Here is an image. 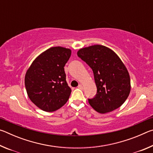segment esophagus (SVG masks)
Segmentation results:
<instances>
[{
    "instance_id": "1",
    "label": "esophagus",
    "mask_w": 153,
    "mask_h": 153,
    "mask_svg": "<svg viewBox=\"0 0 153 153\" xmlns=\"http://www.w3.org/2000/svg\"><path fill=\"white\" fill-rule=\"evenodd\" d=\"M78 88H80V89H82L83 88V86L82 84H79L78 86Z\"/></svg>"
}]
</instances>
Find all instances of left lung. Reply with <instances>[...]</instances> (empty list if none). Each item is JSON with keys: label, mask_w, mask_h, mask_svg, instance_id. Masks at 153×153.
<instances>
[{"label": "left lung", "mask_w": 153, "mask_h": 153, "mask_svg": "<svg viewBox=\"0 0 153 153\" xmlns=\"http://www.w3.org/2000/svg\"><path fill=\"white\" fill-rule=\"evenodd\" d=\"M77 54L94 74L97 93L88 99L91 107L102 114L121 107L128 97L131 85L128 69L117 54L99 45L79 49Z\"/></svg>", "instance_id": "obj_1"}]
</instances>
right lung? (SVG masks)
<instances>
[{"mask_svg": "<svg viewBox=\"0 0 153 153\" xmlns=\"http://www.w3.org/2000/svg\"><path fill=\"white\" fill-rule=\"evenodd\" d=\"M71 51L61 46L51 47L32 62L25 74V86L33 104L53 112L65 104L71 90L66 82L64 67Z\"/></svg>", "mask_w": 153, "mask_h": 153, "instance_id": "add662e5", "label": "right lung"}]
</instances>
